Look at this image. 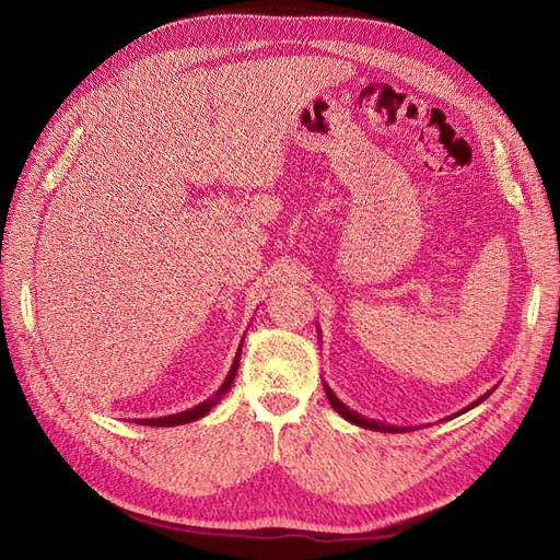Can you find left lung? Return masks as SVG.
I'll return each mask as SVG.
<instances>
[{"label": "left lung", "mask_w": 560, "mask_h": 560, "mask_svg": "<svg viewBox=\"0 0 560 560\" xmlns=\"http://www.w3.org/2000/svg\"><path fill=\"white\" fill-rule=\"evenodd\" d=\"M322 385H325V393H327V399H329V404H331V409L334 411H338L341 413L348 422H352V425H360V428H366V430H374V432H413V430H418V428H399V425H387V422H381V420H374V418H364V416H360L358 411H352L350 406H346L341 399H338L336 395H334V389L322 381ZM493 395V389H488V393L483 395V397H479L477 401H471L469 406H465L463 411H457V413H453V416H448V418H455V416H460V413H465V411H469V409H474V406H479L486 397H490Z\"/></svg>", "instance_id": "left-lung-1"}]
</instances>
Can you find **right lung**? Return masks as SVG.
<instances>
[{"mask_svg":"<svg viewBox=\"0 0 560 560\" xmlns=\"http://www.w3.org/2000/svg\"><path fill=\"white\" fill-rule=\"evenodd\" d=\"M241 350H243V343L238 346V352H235L233 364H231V369H229V374H226V378H224L222 387H219L217 393H214L210 399L200 401L198 406H191V409H186V411L173 413V416H161V418H140V420H135V422H140V425H149V428H175V425H186V422H194V420H198V418H202V416H208V413L214 409V406H217L219 401H222V397L229 393V387H231V383H233L235 374H238Z\"/></svg>","mask_w":560,"mask_h":560,"instance_id":"obj_1","label":"right lung"}]
</instances>
